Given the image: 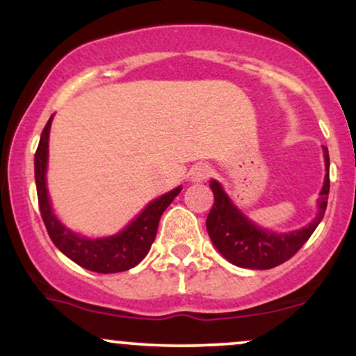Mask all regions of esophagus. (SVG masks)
<instances>
[{"instance_id": "esophagus-1", "label": "esophagus", "mask_w": 356, "mask_h": 356, "mask_svg": "<svg viewBox=\"0 0 356 356\" xmlns=\"http://www.w3.org/2000/svg\"><path fill=\"white\" fill-rule=\"evenodd\" d=\"M209 175H211V167L207 164H204V162H199V164L192 165V169L189 170V177L192 182L206 181Z\"/></svg>"}]
</instances>
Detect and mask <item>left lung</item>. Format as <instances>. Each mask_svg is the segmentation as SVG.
Wrapping results in <instances>:
<instances>
[{"instance_id":"left-lung-1","label":"left lung","mask_w":356,"mask_h":356,"mask_svg":"<svg viewBox=\"0 0 356 356\" xmlns=\"http://www.w3.org/2000/svg\"><path fill=\"white\" fill-rule=\"evenodd\" d=\"M323 157L326 174L320 197L316 199V214L305 227L288 232L261 227L232 202L220 182L211 179L209 186L214 194V206L207 216L206 227L212 244L220 254L234 266L249 269H271L296 254L298 249L309 239L321 222L328 204L330 155L326 147H323Z\"/></svg>"}]
</instances>
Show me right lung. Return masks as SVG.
Wrapping results in <instances>:
<instances>
[{
	"label": "right lung",
	"instance_id": "right-lung-1",
	"mask_svg": "<svg viewBox=\"0 0 356 356\" xmlns=\"http://www.w3.org/2000/svg\"><path fill=\"white\" fill-rule=\"evenodd\" d=\"M53 115L44 125L40 137L38 149L35 154V182L38 192L40 211L48 234L56 248L65 256L70 257L79 266L95 273H122L137 266L147 256L157 234L159 220L162 212L167 209L175 195L182 191V186L165 192L161 197H155L130 220L117 234L102 236V238H88L80 232L72 231L65 226L55 214L51 199L48 195L47 170H48V142H50Z\"/></svg>",
	"mask_w": 356,
	"mask_h": 356
}]
</instances>
